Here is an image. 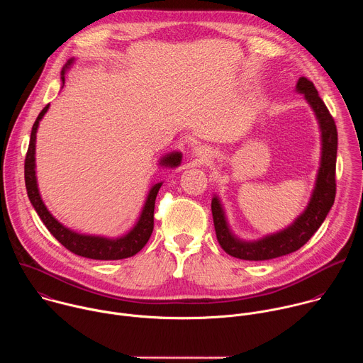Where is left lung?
<instances>
[{
    "instance_id": "left-lung-1",
    "label": "left lung",
    "mask_w": 363,
    "mask_h": 363,
    "mask_svg": "<svg viewBox=\"0 0 363 363\" xmlns=\"http://www.w3.org/2000/svg\"><path fill=\"white\" fill-rule=\"evenodd\" d=\"M297 90L304 94L306 100L313 108L322 129V164L307 210L296 220L293 225L281 233L269 235L254 242L237 240L228 230L221 203L218 198L211 202L213 220L217 240L221 248L240 260L262 262L272 260L303 247L319 230L330 211L336 196V153H337V129L333 116L320 99L313 82L307 77H300Z\"/></svg>"
}]
</instances>
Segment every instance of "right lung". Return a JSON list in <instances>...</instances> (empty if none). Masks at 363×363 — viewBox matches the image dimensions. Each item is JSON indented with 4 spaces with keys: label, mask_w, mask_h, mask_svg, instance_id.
Listing matches in <instances>:
<instances>
[{
    "label": "right lung",
    "mask_w": 363,
    "mask_h": 363,
    "mask_svg": "<svg viewBox=\"0 0 363 363\" xmlns=\"http://www.w3.org/2000/svg\"><path fill=\"white\" fill-rule=\"evenodd\" d=\"M72 63V60L66 65V67ZM63 69V74H65ZM65 83V76L62 77ZM48 105L40 112L37 116L33 129H31V136H30V143L26 155V161H24V178H26V188L28 198L34 206V210L37 211L38 217L41 218L43 224L47 227V230L53 234V237L65 245L69 251H72L76 255H82L86 258H93V260H122V258H128L139 252L145 244L147 242L152 231H153V211H155V199H157L158 191L162 184L153 185L147 199L145 202L143 211L140 214V218L138 224L133 227L130 233H128L122 238L111 240V238H103V237H91V235H82L77 233L70 231L69 228L63 227L53 216H51L47 208L44 206L38 188H37V181H35V160H34V150H35V132L38 128V122L47 112ZM181 164V153L175 152L168 155L162 160V165L167 167H178Z\"/></svg>",
    "instance_id": "add662e5"
}]
</instances>
